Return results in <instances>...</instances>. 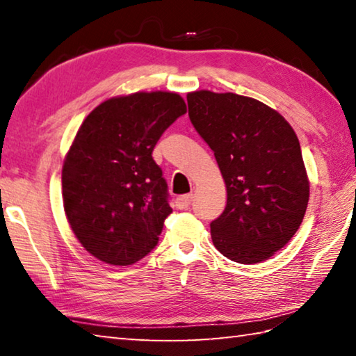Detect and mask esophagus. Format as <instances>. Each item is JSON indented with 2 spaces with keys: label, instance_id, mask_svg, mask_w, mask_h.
I'll return each mask as SVG.
<instances>
[{
  "label": "esophagus",
  "instance_id": "obj_1",
  "mask_svg": "<svg viewBox=\"0 0 356 356\" xmlns=\"http://www.w3.org/2000/svg\"><path fill=\"white\" fill-rule=\"evenodd\" d=\"M191 201H193V196H191V195H184V196L177 197V200H176V206H177V209H180V210H185V209L190 207Z\"/></svg>",
  "mask_w": 356,
  "mask_h": 356
}]
</instances>
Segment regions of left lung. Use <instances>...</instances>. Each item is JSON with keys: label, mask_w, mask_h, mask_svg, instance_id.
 I'll list each match as a JSON object with an SVG mask.
<instances>
[{"label": "left lung", "mask_w": 356, "mask_h": 356, "mask_svg": "<svg viewBox=\"0 0 356 356\" xmlns=\"http://www.w3.org/2000/svg\"><path fill=\"white\" fill-rule=\"evenodd\" d=\"M186 102L226 184L225 212L210 222L215 248L238 264L267 261L295 236L308 207L297 135L278 111L245 95L202 89Z\"/></svg>", "instance_id": "left-lung-1"}]
</instances>
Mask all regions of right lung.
<instances>
[{
    "instance_id": "1",
    "label": "right lung",
    "mask_w": 356,
    "mask_h": 356,
    "mask_svg": "<svg viewBox=\"0 0 356 356\" xmlns=\"http://www.w3.org/2000/svg\"><path fill=\"white\" fill-rule=\"evenodd\" d=\"M185 113L177 92H134L102 102L78 129L63 165L64 212L99 261L131 265L155 248L172 209L152 150Z\"/></svg>"
}]
</instances>
